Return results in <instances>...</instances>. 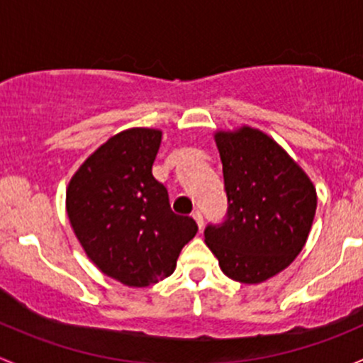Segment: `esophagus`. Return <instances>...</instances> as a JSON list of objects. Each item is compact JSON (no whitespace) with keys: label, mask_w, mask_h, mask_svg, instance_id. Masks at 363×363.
Instances as JSON below:
<instances>
[{"label":"esophagus","mask_w":363,"mask_h":363,"mask_svg":"<svg viewBox=\"0 0 363 363\" xmlns=\"http://www.w3.org/2000/svg\"><path fill=\"white\" fill-rule=\"evenodd\" d=\"M192 218L196 220V223H197V227H199V230L203 229V227H204V218H203V213H201V211H194V213H192Z\"/></svg>","instance_id":"obj_1"}]
</instances>
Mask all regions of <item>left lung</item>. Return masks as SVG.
<instances>
[{
  "mask_svg": "<svg viewBox=\"0 0 363 363\" xmlns=\"http://www.w3.org/2000/svg\"><path fill=\"white\" fill-rule=\"evenodd\" d=\"M223 166L227 216L204 242L230 279L255 285L294 262L308 241L316 189L272 138L253 127L215 133Z\"/></svg>",
  "mask_w": 363,
  "mask_h": 363,
  "instance_id": "1",
  "label": "left lung"
}]
</instances>
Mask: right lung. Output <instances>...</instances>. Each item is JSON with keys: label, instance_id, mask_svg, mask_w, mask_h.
<instances>
[{"label": "right lung", "instance_id": "right-lung-1", "mask_svg": "<svg viewBox=\"0 0 363 363\" xmlns=\"http://www.w3.org/2000/svg\"><path fill=\"white\" fill-rule=\"evenodd\" d=\"M162 130L133 127L111 136L71 178L66 211L89 259L127 286H148L173 274L182 248L197 233L173 213L152 174Z\"/></svg>", "mask_w": 363, "mask_h": 363}]
</instances>
